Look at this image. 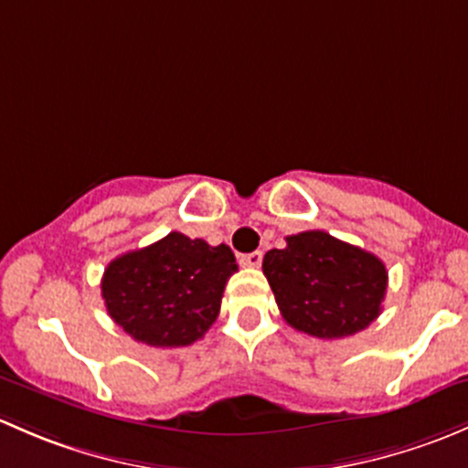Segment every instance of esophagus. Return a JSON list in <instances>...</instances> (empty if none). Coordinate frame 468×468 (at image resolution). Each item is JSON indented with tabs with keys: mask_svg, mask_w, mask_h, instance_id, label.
I'll return each mask as SVG.
<instances>
[{
	"mask_svg": "<svg viewBox=\"0 0 468 468\" xmlns=\"http://www.w3.org/2000/svg\"><path fill=\"white\" fill-rule=\"evenodd\" d=\"M261 261H263L261 250H257V252L243 254V257H240V263H243V266H248V268H259V266H261Z\"/></svg>",
	"mask_w": 468,
	"mask_h": 468,
	"instance_id": "34e87169",
	"label": "esophagus"
}]
</instances>
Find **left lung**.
<instances>
[{
  "instance_id": "8db88e82",
  "label": "left lung",
  "mask_w": 468,
  "mask_h": 468,
  "mask_svg": "<svg viewBox=\"0 0 468 468\" xmlns=\"http://www.w3.org/2000/svg\"><path fill=\"white\" fill-rule=\"evenodd\" d=\"M282 317L313 338H346L380 315L388 270L372 252L322 229L286 236V248L263 257Z\"/></svg>"
}]
</instances>
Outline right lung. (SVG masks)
<instances>
[{"instance_id": "right-lung-1", "label": "right lung", "mask_w": 468, "mask_h": 468, "mask_svg": "<svg viewBox=\"0 0 468 468\" xmlns=\"http://www.w3.org/2000/svg\"><path fill=\"white\" fill-rule=\"evenodd\" d=\"M239 270L225 243L171 232L108 263L101 295L110 317L137 342L186 346L220 313L225 283Z\"/></svg>"}]
</instances>
